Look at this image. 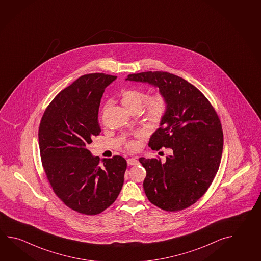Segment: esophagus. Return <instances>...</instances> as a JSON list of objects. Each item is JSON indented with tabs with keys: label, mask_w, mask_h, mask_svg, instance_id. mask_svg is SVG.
Listing matches in <instances>:
<instances>
[{
	"label": "esophagus",
	"mask_w": 261,
	"mask_h": 261,
	"mask_svg": "<svg viewBox=\"0 0 261 261\" xmlns=\"http://www.w3.org/2000/svg\"><path fill=\"white\" fill-rule=\"evenodd\" d=\"M128 165H136L139 164V161L136 159V158H129L127 159Z\"/></svg>",
	"instance_id": "1"
}]
</instances>
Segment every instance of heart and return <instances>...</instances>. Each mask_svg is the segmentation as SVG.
<instances>
[{
  "instance_id": "obj_1",
  "label": "heart",
  "mask_w": 261,
  "mask_h": 261,
  "mask_svg": "<svg viewBox=\"0 0 261 261\" xmlns=\"http://www.w3.org/2000/svg\"><path fill=\"white\" fill-rule=\"evenodd\" d=\"M147 94L143 91L137 89H127L122 93V102L124 107L130 112L136 110L140 111L144 103L147 100ZM167 111V102L165 96L161 94H156L150 96L145 105V115L152 124H158L165 117ZM125 148L130 151H133L138 148V144L135 140H126Z\"/></svg>"
}]
</instances>
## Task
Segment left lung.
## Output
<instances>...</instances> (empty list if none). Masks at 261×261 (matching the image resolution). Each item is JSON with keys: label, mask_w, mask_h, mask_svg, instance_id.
I'll return each mask as SVG.
<instances>
[{"label": "left lung", "mask_w": 261, "mask_h": 261, "mask_svg": "<svg viewBox=\"0 0 261 261\" xmlns=\"http://www.w3.org/2000/svg\"><path fill=\"white\" fill-rule=\"evenodd\" d=\"M126 80L154 85L167 102L149 146L156 150L165 147L172 153L165 163L139 158L147 172L146 196L168 212L190 207L206 192L220 165L223 131L218 113L201 91L176 75L146 71L129 74Z\"/></svg>", "instance_id": "obj_1"}]
</instances>
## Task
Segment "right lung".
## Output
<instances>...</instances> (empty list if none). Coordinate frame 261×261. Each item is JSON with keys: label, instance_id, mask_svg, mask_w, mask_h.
Instances as JSON below:
<instances>
[{"label": "right lung", "instance_id": "right-lung-1", "mask_svg": "<svg viewBox=\"0 0 261 261\" xmlns=\"http://www.w3.org/2000/svg\"><path fill=\"white\" fill-rule=\"evenodd\" d=\"M116 78L104 73L81 76L48 105L39 126L48 182L68 207L84 215H97L111 206L123 185L125 159L115 155L101 164L87 149L101 132L97 119L100 99Z\"/></svg>", "mask_w": 261, "mask_h": 261}]
</instances>
